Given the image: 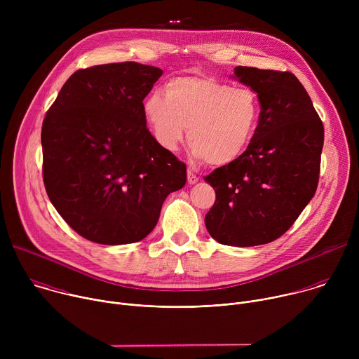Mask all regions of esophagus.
<instances>
[{
    "instance_id": "obj_1",
    "label": "esophagus",
    "mask_w": 359,
    "mask_h": 359,
    "mask_svg": "<svg viewBox=\"0 0 359 359\" xmlns=\"http://www.w3.org/2000/svg\"><path fill=\"white\" fill-rule=\"evenodd\" d=\"M187 182L189 184H196L198 182V177L191 170H187Z\"/></svg>"
}]
</instances>
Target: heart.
<instances>
[{
  "instance_id": "heart-1",
  "label": "heart",
  "mask_w": 359,
  "mask_h": 359,
  "mask_svg": "<svg viewBox=\"0 0 359 359\" xmlns=\"http://www.w3.org/2000/svg\"><path fill=\"white\" fill-rule=\"evenodd\" d=\"M143 115L163 149L177 150L187 129L196 159L227 166L251 144L260 102L248 88L204 76H177L166 82L163 95L155 90L144 97Z\"/></svg>"
}]
</instances>
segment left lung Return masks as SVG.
<instances>
[{
    "label": "left lung",
    "instance_id": "left-lung-1",
    "mask_svg": "<svg viewBox=\"0 0 359 359\" xmlns=\"http://www.w3.org/2000/svg\"><path fill=\"white\" fill-rule=\"evenodd\" d=\"M231 78L257 93L260 119L244 155L204 177L216 191L204 223L220 244L252 247L283 236L314 197L324 126L291 72L236 67Z\"/></svg>",
    "mask_w": 359,
    "mask_h": 359
}]
</instances>
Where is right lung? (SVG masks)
Wrapping results in <instances>:
<instances>
[{"label": "right lung", "instance_id": "obj_1", "mask_svg": "<svg viewBox=\"0 0 359 359\" xmlns=\"http://www.w3.org/2000/svg\"><path fill=\"white\" fill-rule=\"evenodd\" d=\"M162 74L137 62L79 69L43 119L48 197L89 241L143 240L168 194L186 184V165L146 129L143 99Z\"/></svg>", "mask_w": 359, "mask_h": 359}]
</instances>
